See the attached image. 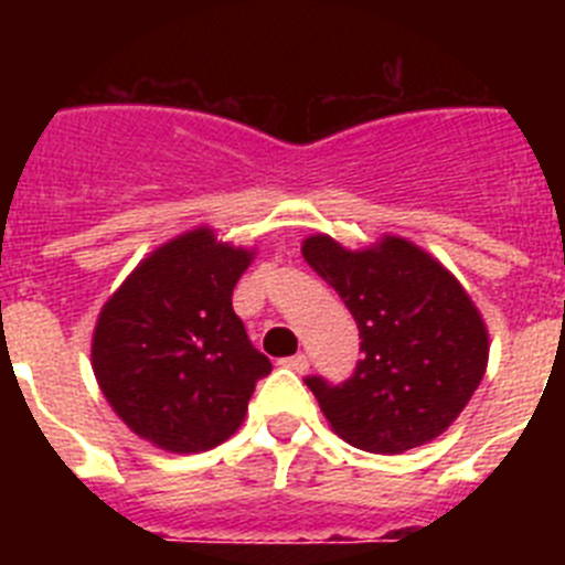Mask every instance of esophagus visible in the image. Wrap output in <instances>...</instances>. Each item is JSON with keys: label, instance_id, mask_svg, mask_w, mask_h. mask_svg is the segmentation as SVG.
Returning <instances> with one entry per match:
<instances>
[{"label": "esophagus", "instance_id": "1", "mask_svg": "<svg viewBox=\"0 0 565 565\" xmlns=\"http://www.w3.org/2000/svg\"><path fill=\"white\" fill-rule=\"evenodd\" d=\"M282 364H286V367H291L294 373H306L308 371V356H306V353H297V356L282 359Z\"/></svg>", "mask_w": 565, "mask_h": 565}]
</instances>
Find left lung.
<instances>
[{
  "mask_svg": "<svg viewBox=\"0 0 565 565\" xmlns=\"http://www.w3.org/2000/svg\"><path fill=\"white\" fill-rule=\"evenodd\" d=\"M302 257L342 297L362 339L351 379H306L333 433L382 456L441 436L478 391L489 359L487 326L461 282L404 237L348 252L313 234Z\"/></svg>",
  "mask_w": 565,
  "mask_h": 565,
  "instance_id": "left-lung-1",
  "label": "left lung"
}]
</instances>
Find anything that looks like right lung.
<instances>
[{
    "mask_svg": "<svg viewBox=\"0 0 565 565\" xmlns=\"http://www.w3.org/2000/svg\"><path fill=\"white\" fill-rule=\"evenodd\" d=\"M252 252L194 228L154 248L107 299L93 333L102 393L135 436L203 452L237 433L271 373L232 308Z\"/></svg>",
    "mask_w": 565,
    "mask_h": 565,
    "instance_id": "right-lung-1",
    "label": "right lung"
}]
</instances>
